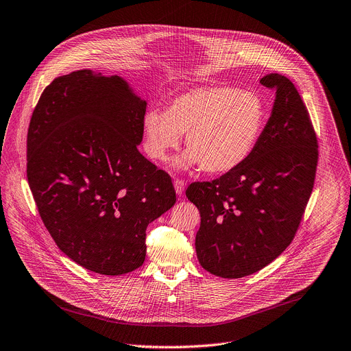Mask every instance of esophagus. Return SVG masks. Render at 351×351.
<instances>
[{"label":"esophagus","instance_id":"obj_1","mask_svg":"<svg viewBox=\"0 0 351 351\" xmlns=\"http://www.w3.org/2000/svg\"><path fill=\"white\" fill-rule=\"evenodd\" d=\"M173 186H175L176 194H178V195H182L183 191H184V182L180 180V179H176V180L173 182Z\"/></svg>","mask_w":351,"mask_h":351}]
</instances>
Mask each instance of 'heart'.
Returning <instances> with one entry per match:
<instances>
[{
  "label": "heart",
  "mask_w": 351,
  "mask_h": 351,
  "mask_svg": "<svg viewBox=\"0 0 351 351\" xmlns=\"http://www.w3.org/2000/svg\"><path fill=\"white\" fill-rule=\"evenodd\" d=\"M265 122L267 107L258 94L230 86L197 87L176 95L168 111L144 114V149L152 160L164 161L186 134L187 149L173 165L221 175L253 154Z\"/></svg>",
  "instance_id": "1"
}]
</instances>
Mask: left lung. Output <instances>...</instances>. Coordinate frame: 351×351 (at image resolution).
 Instances as JSON below:
<instances>
[{
    "instance_id": "1",
    "label": "left lung",
    "mask_w": 351,
    "mask_h": 351,
    "mask_svg": "<svg viewBox=\"0 0 351 351\" xmlns=\"http://www.w3.org/2000/svg\"><path fill=\"white\" fill-rule=\"evenodd\" d=\"M275 90L260 141L240 167L213 182H194L186 197L198 208V263L228 279L252 275L291 243L311 195L318 144L308 111L294 84L269 73Z\"/></svg>"
}]
</instances>
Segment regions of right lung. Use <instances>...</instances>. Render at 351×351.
Wrapping results in <instances>:
<instances>
[{"label": "right lung", "mask_w": 351, "mask_h": 351, "mask_svg": "<svg viewBox=\"0 0 351 351\" xmlns=\"http://www.w3.org/2000/svg\"><path fill=\"white\" fill-rule=\"evenodd\" d=\"M147 101L128 80L82 69L43 91L27 132V180L40 217L80 267H141L145 229L176 202L168 173L137 149Z\"/></svg>", "instance_id": "add662e5"}]
</instances>
